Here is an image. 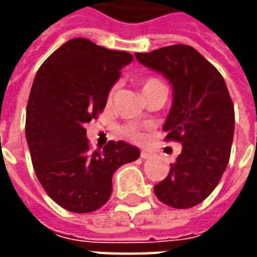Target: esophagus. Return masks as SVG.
I'll list each match as a JSON object with an SVG mask.
<instances>
[{
    "instance_id": "34e87169",
    "label": "esophagus",
    "mask_w": 257,
    "mask_h": 257,
    "mask_svg": "<svg viewBox=\"0 0 257 257\" xmlns=\"http://www.w3.org/2000/svg\"><path fill=\"white\" fill-rule=\"evenodd\" d=\"M140 157H142L143 160H147V158H150V157H151V153L143 150V151H142V154H140Z\"/></svg>"
}]
</instances>
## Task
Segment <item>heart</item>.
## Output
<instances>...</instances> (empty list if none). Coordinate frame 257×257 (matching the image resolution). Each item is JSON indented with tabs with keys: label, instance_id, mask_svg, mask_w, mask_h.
Instances as JSON below:
<instances>
[{
	"label": "heart",
	"instance_id": "heart-1",
	"mask_svg": "<svg viewBox=\"0 0 257 257\" xmlns=\"http://www.w3.org/2000/svg\"><path fill=\"white\" fill-rule=\"evenodd\" d=\"M156 84H160V81H158V79H154V78L146 79L145 82H143V90H145L146 88L151 86V85H156ZM112 93H114V89L110 92V97L112 96ZM122 134L125 135L126 138H129V139H132V140L142 139V135H140V132L138 131V129H135L134 126H125V128H122Z\"/></svg>",
	"mask_w": 257,
	"mask_h": 257
}]
</instances>
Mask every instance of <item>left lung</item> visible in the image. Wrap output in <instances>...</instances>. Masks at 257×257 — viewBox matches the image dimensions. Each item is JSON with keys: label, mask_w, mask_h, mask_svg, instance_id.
<instances>
[{"label": "left lung", "mask_w": 257, "mask_h": 257, "mask_svg": "<svg viewBox=\"0 0 257 257\" xmlns=\"http://www.w3.org/2000/svg\"><path fill=\"white\" fill-rule=\"evenodd\" d=\"M140 64L172 86V106L162 125L167 140L182 143L157 198L178 209L202 202L226 171L234 138V106L221 74L189 45L135 53Z\"/></svg>", "instance_id": "1"}]
</instances>
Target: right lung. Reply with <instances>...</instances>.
<instances>
[{"label":"right lung","instance_id":"right-lung-1","mask_svg":"<svg viewBox=\"0 0 257 257\" xmlns=\"http://www.w3.org/2000/svg\"><path fill=\"white\" fill-rule=\"evenodd\" d=\"M132 60L128 52L74 38L37 71L26 110V139L41 186L70 212L103 206L111 195L114 172L140 157L138 147L122 140L92 153L85 129L103 111L121 70Z\"/></svg>","mask_w":257,"mask_h":257}]
</instances>
